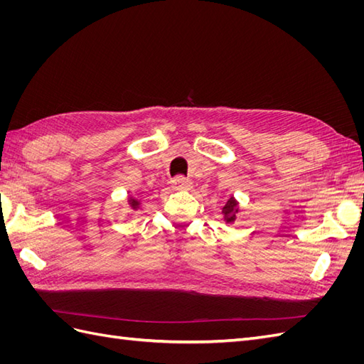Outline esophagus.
Segmentation results:
<instances>
[{
	"label": "esophagus",
	"mask_w": 364,
	"mask_h": 364,
	"mask_svg": "<svg viewBox=\"0 0 364 364\" xmlns=\"http://www.w3.org/2000/svg\"><path fill=\"white\" fill-rule=\"evenodd\" d=\"M171 186H173V190H176V191H182V190H191L193 182H191V181H188V179L182 178V176H178V178H174V179H173V182H171Z\"/></svg>",
	"instance_id": "obj_1"
}]
</instances>
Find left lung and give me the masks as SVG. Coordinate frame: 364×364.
<instances>
[{
    "label": "left lung",
    "mask_w": 364,
    "mask_h": 364,
    "mask_svg": "<svg viewBox=\"0 0 364 364\" xmlns=\"http://www.w3.org/2000/svg\"><path fill=\"white\" fill-rule=\"evenodd\" d=\"M222 214H223V222L226 225L235 223V220L240 214V203L235 197H230V199L226 202V205L222 209Z\"/></svg>",
    "instance_id": "8db88e82"
}]
</instances>
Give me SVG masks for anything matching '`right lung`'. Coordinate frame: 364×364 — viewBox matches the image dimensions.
I'll use <instances>...</instances> for the list:
<instances>
[{
	"label": "right lung",
	"mask_w": 364,
	"mask_h": 364,
	"mask_svg": "<svg viewBox=\"0 0 364 364\" xmlns=\"http://www.w3.org/2000/svg\"><path fill=\"white\" fill-rule=\"evenodd\" d=\"M127 203H129V208H130V213L127 214V217H129V215H134V213H138V211H139L141 203H142V197L129 196V197H127Z\"/></svg>",
	"instance_id": "add662e5"
}]
</instances>
